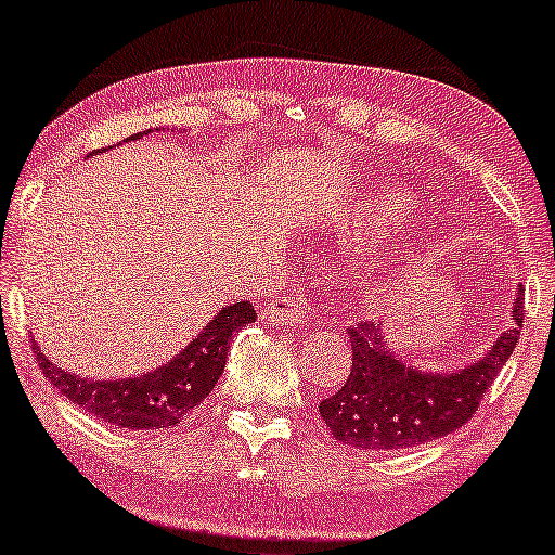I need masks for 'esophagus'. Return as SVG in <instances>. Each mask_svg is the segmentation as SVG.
Returning a JSON list of instances; mask_svg holds the SVG:
<instances>
[{
	"label": "esophagus",
	"mask_w": 555,
	"mask_h": 555,
	"mask_svg": "<svg viewBox=\"0 0 555 555\" xmlns=\"http://www.w3.org/2000/svg\"><path fill=\"white\" fill-rule=\"evenodd\" d=\"M260 315L271 323H282V326H299V323L308 321L305 302L297 297H282L276 299V302H269Z\"/></svg>",
	"instance_id": "34e87169"
}]
</instances>
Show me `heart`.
<instances>
[{
	"label": "heart",
	"mask_w": 555,
	"mask_h": 555,
	"mask_svg": "<svg viewBox=\"0 0 555 555\" xmlns=\"http://www.w3.org/2000/svg\"><path fill=\"white\" fill-rule=\"evenodd\" d=\"M401 214H404V201H401L399 195L380 193L358 203V206L349 208V211H344L341 229L349 237L365 242L375 237V234L391 229L401 219Z\"/></svg>",
	"instance_id": "1"
}]
</instances>
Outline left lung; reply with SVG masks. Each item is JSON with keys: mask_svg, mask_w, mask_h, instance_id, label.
I'll return each mask as SVG.
<instances>
[{"mask_svg": "<svg viewBox=\"0 0 555 555\" xmlns=\"http://www.w3.org/2000/svg\"><path fill=\"white\" fill-rule=\"evenodd\" d=\"M512 318L514 326L503 331L486 358L451 373H423L406 365L386 347L380 323L360 321L349 326L352 371L339 391L318 406L331 436L354 449L397 451L462 428L517 347L525 323L521 289Z\"/></svg>", "mask_w": 555, "mask_h": 555, "instance_id": "obj_1", "label": "left lung"}]
</instances>
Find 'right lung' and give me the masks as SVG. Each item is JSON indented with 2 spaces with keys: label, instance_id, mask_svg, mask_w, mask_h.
I'll return each mask as SVG.
<instances>
[{
  "label": "right lung",
  "instance_id": "1",
  "mask_svg": "<svg viewBox=\"0 0 555 555\" xmlns=\"http://www.w3.org/2000/svg\"><path fill=\"white\" fill-rule=\"evenodd\" d=\"M138 138L143 135H132V140ZM256 308L247 299L227 305L175 360L156 367L154 373L122 380H88L52 365L47 354L38 352L36 344L34 349L43 375L60 388L62 397L104 423L132 430L175 428L214 391L216 380L224 373L234 331L256 323Z\"/></svg>",
  "mask_w": 555,
  "mask_h": 555
}]
</instances>
